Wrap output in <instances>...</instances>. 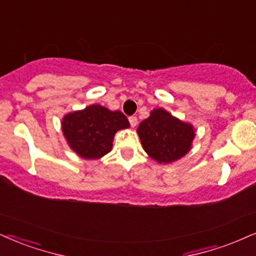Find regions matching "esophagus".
<instances>
[{
    "mask_svg": "<svg viewBox=\"0 0 256 256\" xmlns=\"http://www.w3.org/2000/svg\"><path fill=\"white\" fill-rule=\"evenodd\" d=\"M129 123H130L132 127H135V126L138 124V118H135V116H132V118H129Z\"/></svg>",
    "mask_w": 256,
    "mask_h": 256,
    "instance_id": "34e87169",
    "label": "esophagus"
}]
</instances>
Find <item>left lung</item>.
I'll return each instance as SVG.
<instances>
[{"label": "left lung", "mask_w": 256, "mask_h": 256, "mask_svg": "<svg viewBox=\"0 0 256 256\" xmlns=\"http://www.w3.org/2000/svg\"><path fill=\"white\" fill-rule=\"evenodd\" d=\"M136 129L148 156L159 164H171L190 152L196 136L191 123L184 122L162 108L153 109Z\"/></svg>", "instance_id": "obj_1"}]
</instances>
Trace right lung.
<instances>
[{
  "label": "right lung",
  "mask_w": 256,
  "mask_h": 256,
  "mask_svg": "<svg viewBox=\"0 0 256 256\" xmlns=\"http://www.w3.org/2000/svg\"><path fill=\"white\" fill-rule=\"evenodd\" d=\"M130 127L128 118L120 110L112 112L100 104L64 115L62 130L66 142L78 156L96 160L112 148L115 134Z\"/></svg>",
  "instance_id": "add662e5"
}]
</instances>
